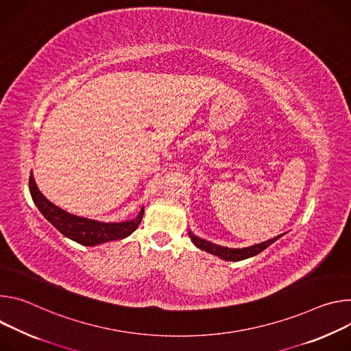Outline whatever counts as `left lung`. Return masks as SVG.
Here are the masks:
<instances>
[{
    "label": "left lung",
    "mask_w": 351,
    "mask_h": 351,
    "mask_svg": "<svg viewBox=\"0 0 351 351\" xmlns=\"http://www.w3.org/2000/svg\"><path fill=\"white\" fill-rule=\"evenodd\" d=\"M188 234H189V239L193 243V245L198 247L199 250L206 251V252H209L212 255H216V256H219L220 259H224V261L239 262V261H244V259H248L251 256L258 255L259 252L266 250L269 245H271L275 241H278L280 237H283L286 232H283V234H280V236H278L275 239H270L267 241H263V243H259V244H254V245L245 247V248H228V247H221V245L213 244L210 241L199 239L198 236L193 234L191 230H188Z\"/></svg>",
    "instance_id": "1"
}]
</instances>
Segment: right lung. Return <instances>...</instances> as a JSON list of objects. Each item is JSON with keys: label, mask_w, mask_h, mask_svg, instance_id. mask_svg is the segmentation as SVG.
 I'll use <instances>...</instances> for the list:
<instances>
[{"label": "right lung", "mask_w": 351, "mask_h": 351, "mask_svg": "<svg viewBox=\"0 0 351 351\" xmlns=\"http://www.w3.org/2000/svg\"><path fill=\"white\" fill-rule=\"evenodd\" d=\"M29 189L32 199L37 209L40 210V213L61 232V234L85 247H95L103 243L123 240L131 236L138 228L145 212V208L142 206L138 216L131 220L104 223L72 215L50 202L43 193L38 191L32 173L29 178Z\"/></svg>", "instance_id": "obj_1"}]
</instances>
